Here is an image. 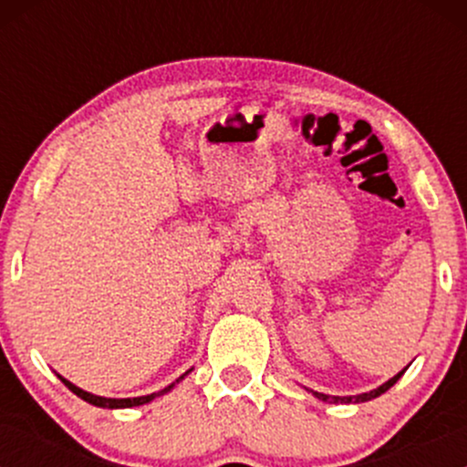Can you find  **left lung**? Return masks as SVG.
Segmentation results:
<instances>
[{"mask_svg": "<svg viewBox=\"0 0 467 467\" xmlns=\"http://www.w3.org/2000/svg\"><path fill=\"white\" fill-rule=\"evenodd\" d=\"M404 370H407V368H404ZM404 370H402V373L395 375V378H390L389 381H384V384L378 386V389H375V390H368V393H361V395H346V398H341V395H325V393H317V390H312V393L317 395L318 400H323V402H329V404H338V402H341V404H350V402H352V404L368 402V400H375V398H379L381 393H386V390H389L390 386L395 384V381H398L400 378H402Z\"/></svg>", "mask_w": 467, "mask_h": 467, "instance_id": "8db88e82", "label": "left lung"}]
</instances>
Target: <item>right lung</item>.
Masks as SVG:
<instances>
[{"mask_svg": "<svg viewBox=\"0 0 467 467\" xmlns=\"http://www.w3.org/2000/svg\"><path fill=\"white\" fill-rule=\"evenodd\" d=\"M192 373V368L187 370L185 375H181V378H178L176 381H173V384H169V386H164L162 390H158V393H150V395H140V398H101V395H94V393H88V390H83V389H78L77 384H72V381L69 379H65L63 375H58L60 378V381H63L65 386H67L69 390H72L74 395H78V398L81 400H86V402H89V404H94V407H101V409H130V407H142V404H149L150 400H155V398H160V395H164V393H169V390L173 389V386L178 384V381L181 379H185L187 375Z\"/></svg>", "mask_w": 467, "mask_h": 467, "instance_id": "1", "label": "right lung"}]
</instances>
